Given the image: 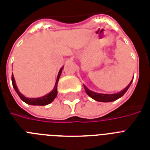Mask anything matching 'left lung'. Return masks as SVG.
Returning <instances> with one entry per match:
<instances>
[{"label":"left lung","instance_id":"left-lung-1","mask_svg":"<svg viewBox=\"0 0 150 150\" xmlns=\"http://www.w3.org/2000/svg\"><path fill=\"white\" fill-rule=\"evenodd\" d=\"M132 82L128 84V86L126 87L125 89H123L122 91L119 92V93L115 94L97 93H95V92H93L91 91V90H89L86 86H84V88L85 89H86V93L88 94L91 98L93 99V100H96V101H100V102H112V101H114V100H117V99H119L120 97H121L125 93L126 91L128 90L129 86H130Z\"/></svg>","mask_w":150,"mask_h":150}]
</instances>
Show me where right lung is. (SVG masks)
Instances as JSON below:
<instances>
[{
    "mask_svg": "<svg viewBox=\"0 0 150 150\" xmlns=\"http://www.w3.org/2000/svg\"><path fill=\"white\" fill-rule=\"evenodd\" d=\"M62 69L63 68H61V70L59 71L58 75H57V79L56 83H55V86H54V89L50 92V93H48L47 95H46V96H43V97H40V98H26V97H25L22 94H21V93H19L18 91V89L17 86H16V85H15V79H14V76H11V81H12V85L13 87H14V89H15V92L17 93V94L18 95L21 100L22 101H24L25 103H26L27 104L29 105H38V106H44V105H47L49 103L53 101V100L55 99V97L57 95V82H58L59 78L61 76V71H62Z\"/></svg>",
    "mask_w": 150,
    "mask_h": 150,
    "instance_id": "1",
    "label": "right lung"
}]
</instances>
